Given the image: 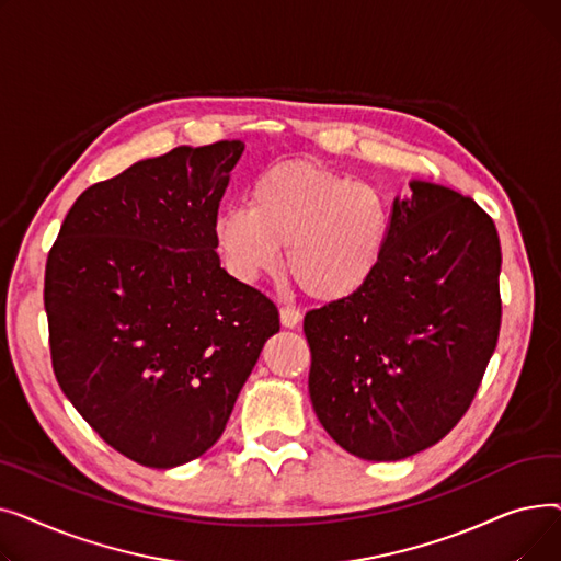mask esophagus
I'll return each instance as SVG.
<instances>
[{"instance_id": "obj_1", "label": "esophagus", "mask_w": 561, "mask_h": 561, "mask_svg": "<svg viewBox=\"0 0 561 561\" xmlns=\"http://www.w3.org/2000/svg\"><path fill=\"white\" fill-rule=\"evenodd\" d=\"M279 318H282V325L284 328H298L300 320H302V313L296 307L284 305V307H279Z\"/></svg>"}]
</instances>
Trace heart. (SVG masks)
<instances>
[{
  "label": "heart",
  "mask_w": 561,
  "mask_h": 561,
  "mask_svg": "<svg viewBox=\"0 0 561 561\" xmlns=\"http://www.w3.org/2000/svg\"><path fill=\"white\" fill-rule=\"evenodd\" d=\"M233 275L286 273L318 302L347 300L375 277L391 239V204L377 186L313 163H284L261 174L250 206L214 222Z\"/></svg>",
  "instance_id": "obj_1"
}]
</instances>
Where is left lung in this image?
Instances as JSON below:
<instances>
[{
  "mask_svg": "<svg viewBox=\"0 0 561 561\" xmlns=\"http://www.w3.org/2000/svg\"><path fill=\"white\" fill-rule=\"evenodd\" d=\"M375 277L311 309L309 396L350 455L398 461L438 444L473 402L500 334V241L476 199L411 182Z\"/></svg>",
  "mask_w": 561,
  "mask_h": 561,
  "instance_id": "obj_1",
  "label": "left lung"
}]
</instances>
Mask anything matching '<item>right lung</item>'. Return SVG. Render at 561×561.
Listing matches in <instances>:
<instances>
[{"mask_svg": "<svg viewBox=\"0 0 561 561\" xmlns=\"http://www.w3.org/2000/svg\"><path fill=\"white\" fill-rule=\"evenodd\" d=\"M245 145L174 147L85 188L45 265L58 387L106 444L172 468L209 450L279 311L220 268L214 222Z\"/></svg>", "mask_w": 561, "mask_h": 561, "instance_id": "right-lung-1", "label": "right lung"}]
</instances>
